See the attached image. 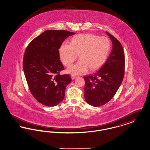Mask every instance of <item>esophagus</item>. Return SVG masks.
<instances>
[{"label": "esophagus", "instance_id": "esophagus-1", "mask_svg": "<svg viewBox=\"0 0 150 150\" xmlns=\"http://www.w3.org/2000/svg\"><path fill=\"white\" fill-rule=\"evenodd\" d=\"M71 79L72 80H74L76 78V76H75V75H71Z\"/></svg>", "mask_w": 150, "mask_h": 150}]
</instances>
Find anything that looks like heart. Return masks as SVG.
Wrapping results in <instances>:
<instances>
[{"mask_svg":"<svg viewBox=\"0 0 150 150\" xmlns=\"http://www.w3.org/2000/svg\"><path fill=\"white\" fill-rule=\"evenodd\" d=\"M110 48V43L107 38L80 34L74 36L70 44L62 43L59 53L63 64L68 67L77 59L79 54V61L68 72L79 75L86 73L88 69L91 71L98 69L106 61Z\"/></svg>","mask_w":150,"mask_h":150,"instance_id":"heart-1","label":"heart"}]
</instances>
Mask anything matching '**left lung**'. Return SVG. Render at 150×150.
Instances as JSON below:
<instances>
[{
    "mask_svg": "<svg viewBox=\"0 0 150 150\" xmlns=\"http://www.w3.org/2000/svg\"><path fill=\"white\" fill-rule=\"evenodd\" d=\"M112 50L104 64L93 75L84 76V97L91 106L99 107L111 100L124 76L125 54L119 41L108 32Z\"/></svg>",
    "mask_w": 150,
    "mask_h": 150,
    "instance_id": "left-lung-1",
    "label": "left lung"
}]
</instances>
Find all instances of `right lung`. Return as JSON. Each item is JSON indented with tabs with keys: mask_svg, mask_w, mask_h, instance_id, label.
I'll list each match as a JSON object with an SVG mask.
<instances>
[{
	"mask_svg": "<svg viewBox=\"0 0 150 150\" xmlns=\"http://www.w3.org/2000/svg\"><path fill=\"white\" fill-rule=\"evenodd\" d=\"M75 33L48 30L28 45L23 58V69L29 90L39 103L54 106L64 100L66 87L71 81L69 74L60 75L64 67L59 48L64 40Z\"/></svg>",
	"mask_w": 150,
	"mask_h": 150,
	"instance_id": "add662e5",
	"label": "right lung"
}]
</instances>
